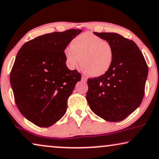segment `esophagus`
<instances>
[{
	"mask_svg": "<svg viewBox=\"0 0 159 159\" xmlns=\"http://www.w3.org/2000/svg\"><path fill=\"white\" fill-rule=\"evenodd\" d=\"M87 80H88V79H87L84 76H82V82H87Z\"/></svg>",
	"mask_w": 159,
	"mask_h": 159,
	"instance_id": "esophagus-1",
	"label": "esophagus"
}]
</instances>
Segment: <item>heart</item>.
Wrapping results in <instances>:
<instances>
[{"label":"heart","instance_id":"1","mask_svg":"<svg viewBox=\"0 0 159 159\" xmlns=\"http://www.w3.org/2000/svg\"><path fill=\"white\" fill-rule=\"evenodd\" d=\"M67 66L75 69L81 66L93 77L105 75L114 61L113 46L103 38L91 32H84L74 38L71 47L64 51Z\"/></svg>","mask_w":159,"mask_h":159}]
</instances>
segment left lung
<instances>
[{
	"label": "left lung",
	"mask_w": 159,
	"mask_h": 159,
	"mask_svg": "<svg viewBox=\"0 0 159 159\" xmlns=\"http://www.w3.org/2000/svg\"><path fill=\"white\" fill-rule=\"evenodd\" d=\"M110 43L114 61L105 75L88 79L86 98L90 109L108 121H120L140 105L148 68L135 43L112 32H93Z\"/></svg>",
	"instance_id": "8db88e82"
}]
</instances>
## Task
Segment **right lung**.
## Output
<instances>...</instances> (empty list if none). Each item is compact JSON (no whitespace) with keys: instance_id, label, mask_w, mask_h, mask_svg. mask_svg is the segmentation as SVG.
I'll return each mask as SVG.
<instances>
[{"instance_id":"right-lung-1","label":"right lung","mask_w":159,"mask_h":159,"mask_svg":"<svg viewBox=\"0 0 159 159\" xmlns=\"http://www.w3.org/2000/svg\"><path fill=\"white\" fill-rule=\"evenodd\" d=\"M82 32L71 29L37 37L17 53L10 82L15 102L27 120L48 127L62 118L81 75L66 65L64 51Z\"/></svg>"}]
</instances>
